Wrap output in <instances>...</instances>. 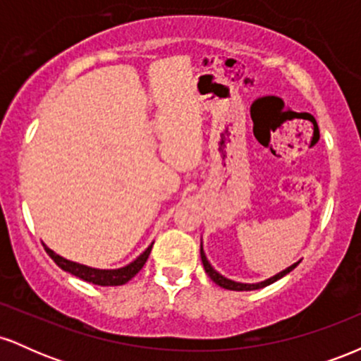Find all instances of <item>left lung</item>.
<instances>
[{"label": "left lung", "mask_w": 361, "mask_h": 361, "mask_svg": "<svg viewBox=\"0 0 361 361\" xmlns=\"http://www.w3.org/2000/svg\"><path fill=\"white\" fill-rule=\"evenodd\" d=\"M200 256H202V263H204V268H205L207 275H209L210 279H212L215 283L219 285V287L227 288V290H235V292H247V290H258V288L268 287V285H271L273 281L280 280L281 276H285V275H287V273L292 271L293 268H295L297 264L300 263V261H297V263L290 264L288 268H285V270H281L280 273H276V275H273V276H270V279H267V280H263V281H258V283H241V281H234V280H231V279H226V276H222L221 273L215 271L212 264H210L209 259H207V256H205V252H204V246H200Z\"/></svg>", "instance_id": "8db88e82"}]
</instances>
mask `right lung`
I'll return each mask as SVG.
<instances>
[{"instance_id":"add662e5","label":"right lung","mask_w":361,"mask_h":361,"mask_svg":"<svg viewBox=\"0 0 361 361\" xmlns=\"http://www.w3.org/2000/svg\"><path fill=\"white\" fill-rule=\"evenodd\" d=\"M152 244L154 243H151V246H147V250L144 251L142 255H139L137 258L132 261V263H128L122 268H115V270H100V268L86 267V264H80L76 263V261H69L62 258V256L56 255V252H54L51 247L45 246V244L44 247L45 251H47V255L56 261V264L61 268V270L71 273V275L78 276V279L90 281V283L93 285H102V287H117V285L127 283L128 280L134 279V276L137 275L140 268L146 264L149 255H151Z\"/></svg>"}]
</instances>
